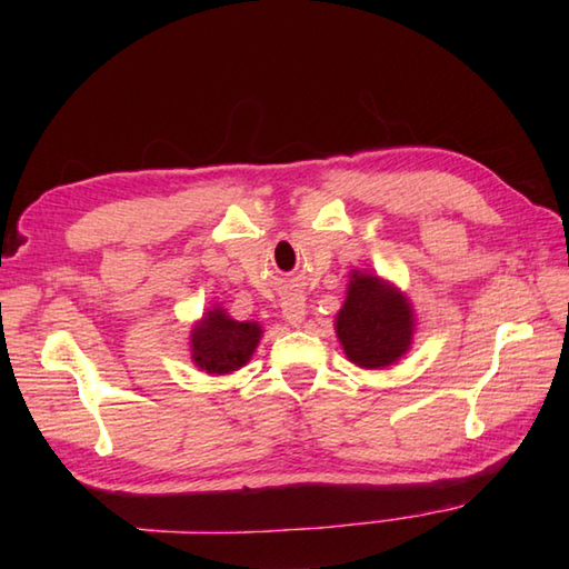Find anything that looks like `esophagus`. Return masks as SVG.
Listing matches in <instances>:
<instances>
[{"label":"esophagus","instance_id":"34e87169","mask_svg":"<svg viewBox=\"0 0 569 569\" xmlns=\"http://www.w3.org/2000/svg\"><path fill=\"white\" fill-rule=\"evenodd\" d=\"M281 312H283V318L291 322V325H298L306 320V296L303 293H286L283 298H281Z\"/></svg>","mask_w":569,"mask_h":569}]
</instances>
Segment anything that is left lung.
I'll list each match as a JSON object with an SVG mask.
<instances>
[{
    "label": "left lung",
    "instance_id": "obj_1",
    "mask_svg": "<svg viewBox=\"0 0 569 569\" xmlns=\"http://www.w3.org/2000/svg\"><path fill=\"white\" fill-rule=\"evenodd\" d=\"M335 330L349 361L361 369H383L410 349L416 318L396 286L373 273L352 271Z\"/></svg>",
    "mask_w": 569,
    "mask_h": 569
}]
</instances>
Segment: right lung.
Here are the masks:
<instances>
[{
	"label": "right lung",
	"mask_w": 569,
	"mask_h": 569,
	"mask_svg": "<svg viewBox=\"0 0 569 569\" xmlns=\"http://www.w3.org/2000/svg\"><path fill=\"white\" fill-rule=\"evenodd\" d=\"M259 340V322H239L212 308L190 330V359L208 373H232L247 365Z\"/></svg>",
	"instance_id": "add662e5"
}]
</instances>
